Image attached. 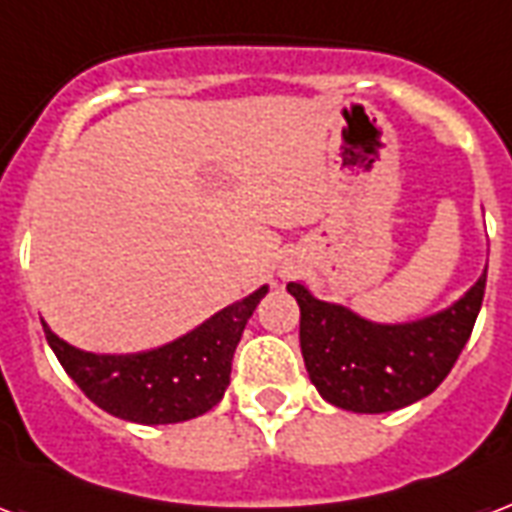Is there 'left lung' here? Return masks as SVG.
Returning a JSON list of instances; mask_svg holds the SVG:
<instances>
[{
  "label": "left lung",
  "instance_id": "left-lung-1",
  "mask_svg": "<svg viewBox=\"0 0 512 512\" xmlns=\"http://www.w3.org/2000/svg\"><path fill=\"white\" fill-rule=\"evenodd\" d=\"M486 271L438 314L381 325L290 282L300 306V351L308 378L335 408L386 413L432 395L451 373L481 311Z\"/></svg>",
  "mask_w": 512,
  "mask_h": 512
}]
</instances>
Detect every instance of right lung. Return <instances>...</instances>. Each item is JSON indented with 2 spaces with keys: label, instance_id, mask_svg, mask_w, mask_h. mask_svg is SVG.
<instances>
[{
  "label": "right lung",
  "instance_id": "right-lung-1",
  "mask_svg": "<svg viewBox=\"0 0 512 512\" xmlns=\"http://www.w3.org/2000/svg\"><path fill=\"white\" fill-rule=\"evenodd\" d=\"M268 284L158 349L93 354L58 338L42 319L50 349L101 411L134 424H177L212 411L230 384V362Z\"/></svg>",
  "mask_w": 512,
  "mask_h": 512
}]
</instances>
